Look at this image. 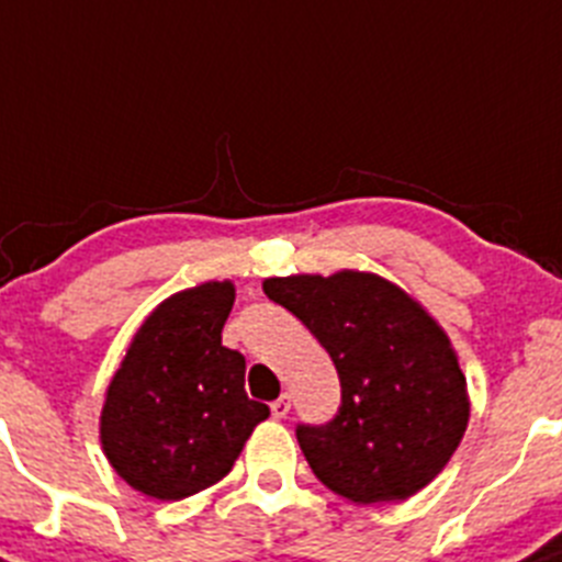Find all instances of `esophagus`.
Listing matches in <instances>:
<instances>
[{"mask_svg": "<svg viewBox=\"0 0 562 562\" xmlns=\"http://www.w3.org/2000/svg\"><path fill=\"white\" fill-rule=\"evenodd\" d=\"M288 413H291V396H288V393H282V396H277V400L271 402V416L285 418Z\"/></svg>", "mask_w": 562, "mask_h": 562, "instance_id": "esophagus-1", "label": "esophagus"}]
</instances>
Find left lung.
<instances>
[{
	"label": "left lung",
	"instance_id": "obj_1",
	"mask_svg": "<svg viewBox=\"0 0 562 562\" xmlns=\"http://www.w3.org/2000/svg\"><path fill=\"white\" fill-rule=\"evenodd\" d=\"M333 358L338 416L299 424L313 474L355 505L402 502L449 463L469 427V393L447 333L400 285L369 271L263 282Z\"/></svg>",
	"mask_w": 562,
	"mask_h": 562
}]
</instances>
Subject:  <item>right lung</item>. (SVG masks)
Returning a JSON list of instances; mask_svg holds the SVG:
<instances>
[{
  "instance_id": "obj_1",
  "label": "right lung",
  "mask_w": 562,
  "mask_h": 562,
  "mask_svg": "<svg viewBox=\"0 0 562 562\" xmlns=\"http://www.w3.org/2000/svg\"><path fill=\"white\" fill-rule=\"evenodd\" d=\"M233 282H202L155 307L104 393V458L140 494L177 502L229 474L269 407L244 391V355L222 346Z\"/></svg>"
}]
</instances>
